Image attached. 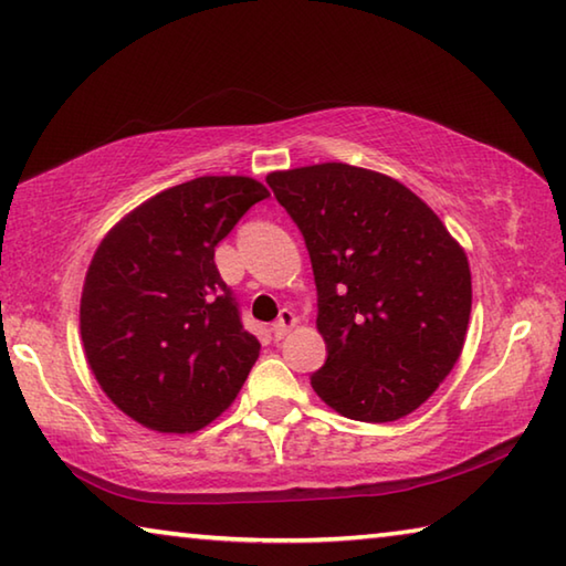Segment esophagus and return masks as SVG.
<instances>
[{
  "label": "esophagus",
  "mask_w": 566,
  "mask_h": 566,
  "mask_svg": "<svg viewBox=\"0 0 566 566\" xmlns=\"http://www.w3.org/2000/svg\"><path fill=\"white\" fill-rule=\"evenodd\" d=\"M294 324H296L294 312H290V310H282V312H280V317H276V322H274V327H272L274 337H276V339H284V334L290 332V329L294 327Z\"/></svg>",
  "instance_id": "1"
}]
</instances>
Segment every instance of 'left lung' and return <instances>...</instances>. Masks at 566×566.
Wrapping results in <instances>:
<instances>
[{"label":"left lung","mask_w":566,"mask_h":566,"mask_svg":"<svg viewBox=\"0 0 566 566\" xmlns=\"http://www.w3.org/2000/svg\"><path fill=\"white\" fill-rule=\"evenodd\" d=\"M304 237L327 361L317 395L357 421H395L434 395L464 347L472 274L464 249L397 179L327 165L272 171Z\"/></svg>","instance_id":"obj_1"}]
</instances>
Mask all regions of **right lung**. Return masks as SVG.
I'll return each mask as SVG.
<instances>
[{"label": "right lung", "instance_id": "obj_1", "mask_svg": "<svg viewBox=\"0 0 566 566\" xmlns=\"http://www.w3.org/2000/svg\"><path fill=\"white\" fill-rule=\"evenodd\" d=\"M266 197L249 177H197L139 205L94 252L80 306L84 354L139 424L197 432L242 389L260 342L219 276L214 247Z\"/></svg>", "mask_w": 566, "mask_h": 566}]
</instances>
